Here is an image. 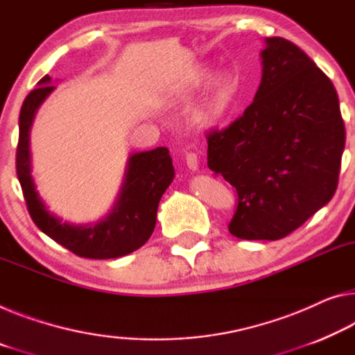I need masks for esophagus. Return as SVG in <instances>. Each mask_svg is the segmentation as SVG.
Returning <instances> with one entry per match:
<instances>
[{"instance_id":"obj_1","label":"esophagus","mask_w":355,"mask_h":355,"mask_svg":"<svg viewBox=\"0 0 355 355\" xmlns=\"http://www.w3.org/2000/svg\"><path fill=\"white\" fill-rule=\"evenodd\" d=\"M185 165H187L189 170L195 171L196 168H198V155H196L195 152H187V154H185Z\"/></svg>"}]
</instances>
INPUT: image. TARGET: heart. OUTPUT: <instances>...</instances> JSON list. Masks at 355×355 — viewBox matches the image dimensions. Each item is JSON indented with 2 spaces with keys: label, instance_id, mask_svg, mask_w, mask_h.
Wrapping results in <instances>:
<instances>
[{
  "label": "heart",
  "instance_id": "heart-1",
  "mask_svg": "<svg viewBox=\"0 0 355 355\" xmlns=\"http://www.w3.org/2000/svg\"><path fill=\"white\" fill-rule=\"evenodd\" d=\"M211 74L209 68H196L187 80V90L195 92L208 84ZM236 85H234L233 78L228 74H217L209 84L208 94H206L203 107H201V119L208 123H214L228 111L230 107Z\"/></svg>",
  "mask_w": 355,
  "mask_h": 355
}]
</instances>
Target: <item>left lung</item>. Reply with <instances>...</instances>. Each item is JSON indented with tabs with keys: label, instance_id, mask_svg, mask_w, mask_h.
I'll list each match as a JSON object with an SVG mask.
<instances>
[{
	"label": "left lung",
	"instance_id": "8db88e82",
	"mask_svg": "<svg viewBox=\"0 0 355 355\" xmlns=\"http://www.w3.org/2000/svg\"><path fill=\"white\" fill-rule=\"evenodd\" d=\"M263 74L243 116L209 130L208 166L238 193L228 232L276 241L335 195L346 130L331 80L302 49L266 37Z\"/></svg>",
	"mask_w": 355,
	"mask_h": 355
}]
</instances>
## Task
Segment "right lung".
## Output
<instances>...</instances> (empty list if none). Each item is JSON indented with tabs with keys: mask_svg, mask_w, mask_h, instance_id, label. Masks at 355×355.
Instances as JSON below:
<instances>
[{
	"mask_svg": "<svg viewBox=\"0 0 355 355\" xmlns=\"http://www.w3.org/2000/svg\"><path fill=\"white\" fill-rule=\"evenodd\" d=\"M25 98L19 117V144L15 170L33 222L42 233L84 259H116L139 249L155 228L162 195L174 178V168L166 147L133 154L128 160L125 181L111 214L95 225H71L46 209L30 173V128L41 103L55 89L51 76Z\"/></svg>",
	"mask_w": 355,
	"mask_h": 355,
	"instance_id": "1",
	"label": "right lung"
}]
</instances>
